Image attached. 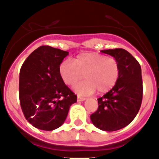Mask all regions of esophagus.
<instances>
[{"label":"esophagus","mask_w":159,"mask_h":159,"mask_svg":"<svg viewBox=\"0 0 159 159\" xmlns=\"http://www.w3.org/2000/svg\"><path fill=\"white\" fill-rule=\"evenodd\" d=\"M86 100V98L84 97H81V96H78V101L81 102V101H84V100Z\"/></svg>","instance_id":"1"}]
</instances>
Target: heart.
<instances>
[{"mask_svg": "<svg viewBox=\"0 0 159 159\" xmlns=\"http://www.w3.org/2000/svg\"><path fill=\"white\" fill-rule=\"evenodd\" d=\"M120 65L116 59L96 52H83L78 55L74 62L65 59L59 66V73L63 82L75 87L80 95H89L97 91L103 94L111 90L120 77Z\"/></svg>", "mask_w": 159, "mask_h": 159, "instance_id": "obj_1", "label": "heart"}]
</instances>
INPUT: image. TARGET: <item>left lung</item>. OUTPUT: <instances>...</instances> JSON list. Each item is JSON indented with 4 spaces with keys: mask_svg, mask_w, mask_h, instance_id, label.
I'll list each match as a JSON object with an SVG mask.
<instances>
[{
    "mask_svg": "<svg viewBox=\"0 0 159 159\" xmlns=\"http://www.w3.org/2000/svg\"><path fill=\"white\" fill-rule=\"evenodd\" d=\"M114 56L120 65V77L111 90L98 99V109L92 122L103 131L112 132L128 125L135 118L143 99V81L140 63L123 48L102 50Z\"/></svg>",
    "mask_w": 159,
    "mask_h": 159,
    "instance_id": "left-lung-1",
    "label": "left lung"
}]
</instances>
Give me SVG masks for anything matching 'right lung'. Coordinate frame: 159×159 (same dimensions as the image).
Segmentation results:
<instances>
[{
	"label": "right lung",
	"instance_id": "right-lung-1",
	"mask_svg": "<svg viewBox=\"0 0 159 159\" xmlns=\"http://www.w3.org/2000/svg\"><path fill=\"white\" fill-rule=\"evenodd\" d=\"M68 52L43 45L33 52L19 72V102L28 122L51 131L63 124L77 96L66 86L59 66Z\"/></svg>",
	"mask_w": 159,
	"mask_h": 159
}]
</instances>
